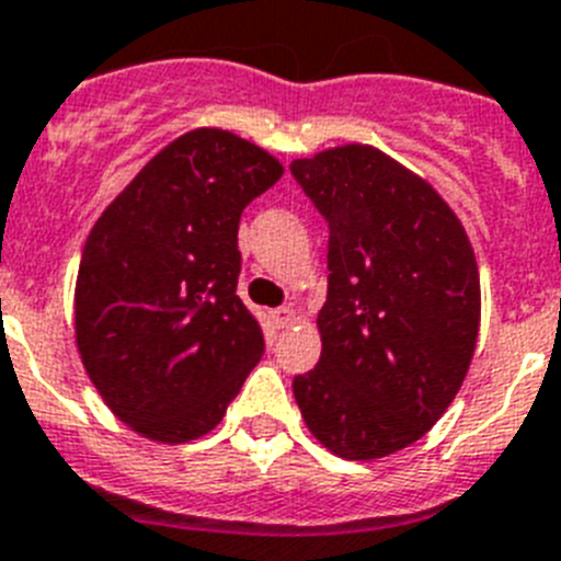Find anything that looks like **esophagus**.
<instances>
[{"mask_svg": "<svg viewBox=\"0 0 561 561\" xmlns=\"http://www.w3.org/2000/svg\"><path fill=\"white\" fill-rule=\"evenodd\" d=\"M296 319H299V316H296V310L290 308V305H285V308L274 310V321H276V324H279V328H290V324H294Z\"/></svg>", "mask_w": 561, "mask_h": 561, "instance_id": "34e87169", "label": "esophagus"}]
</instances>
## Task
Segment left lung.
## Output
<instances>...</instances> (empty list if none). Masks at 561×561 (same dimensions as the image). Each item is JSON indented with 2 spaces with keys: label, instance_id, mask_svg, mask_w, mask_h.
<instances>
[{
  "label": "left lung",
  "instance_id": "left-lung-1",
  "mask_svg": "<svg viewBox=\"0 0 561 561\" xmlns=\"http://www.w3.org/2000/svg\"><path fill=\"white\" fill-rule=\"evenodd\" d=\"M328 220L321 358L294 396L319 443L347 460L407 449L469 373L480 274L457 214L426 180L364 144L290 163Z\"/></svg>",
  "mask_w": 561,
  "mask_h": 561
}]
</instances>
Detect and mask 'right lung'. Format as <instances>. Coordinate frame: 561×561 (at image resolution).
<instances>
[{
	"label": "right lung",
	"instance_id": "obj_1",
	"mask_svg": "<svg viewBox=\"0 0 561 561\" xmlns=\"http://www.w3.org/2000/svg\"><path fill=\"white\" fill-rule=\"evenodd\" d=\"M282 163L226 129L160 149L87 237L76 344L106 407L138 435L188 443L211 432L265 339L237 296L242 208Z\"/></svg>",
	"mask_w": 561,
	"mask_h": 561
}]
</instances>
